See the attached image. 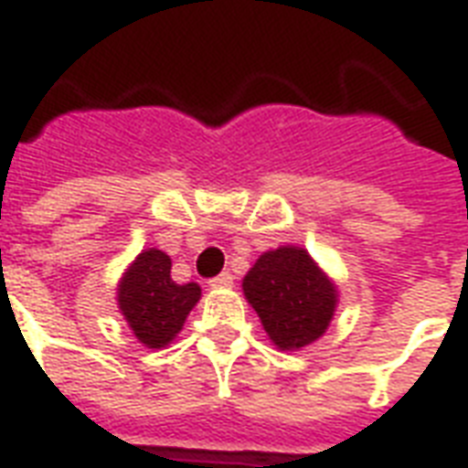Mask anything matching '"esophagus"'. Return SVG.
I'll return each mask as SVG.
<instances>
[{
	"mask_svg": "<svg viewBox=\"0 0 468 468\" xmlns=\"http://www.w3.org/2000/svg\"><path fill=\"white\" fill-rule=\"evenodd\" d=\"M208 286H211V289H228V286H233V274H230V271H223L218 277H213L211 282H208Z\"/></svg>",
	"mask_w": 468,
	"mask_h": 468,
	"instance_id": "obj_1",
	"label": "esophagus"
}]
</instances>
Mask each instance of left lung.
Returning a JSON list of instances; mask_svg holds the SVG:
<instances>
[{
  "label": "left lung",
  "instance_id": "1",
  "mask_svg": "<svg viewBox=\"0 0 468 468\" xmlns=\"http://www.w3.org/2000/svg\"><path fill=\"white\" fill-rule=\"evenodd\" d=\"M242 292L279 349H299L325 333L335 313V286L306 250L264 252L242 279Z\"/></svg>",
  "mask_w": 468,
  "mask_h": 468
}]
</instances>
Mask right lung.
<instances>
[{
	"label": "right lung",
	"mask_w": 468,
	"mask_h": 468,
	"mask_svg": "<svg viewBox=\"0 0 468 468\" xmlns=\"http://www.w3.org/2000/svg\"><path fill=\"white\" fill-rule=\"evenodd\" d=\"M169 270L172 262L165 252L145 250L119 286V308L145 347H165L201 296L198 284H176Z\"/></svg>",
	"instance_id": "1"
}]
</instances>
